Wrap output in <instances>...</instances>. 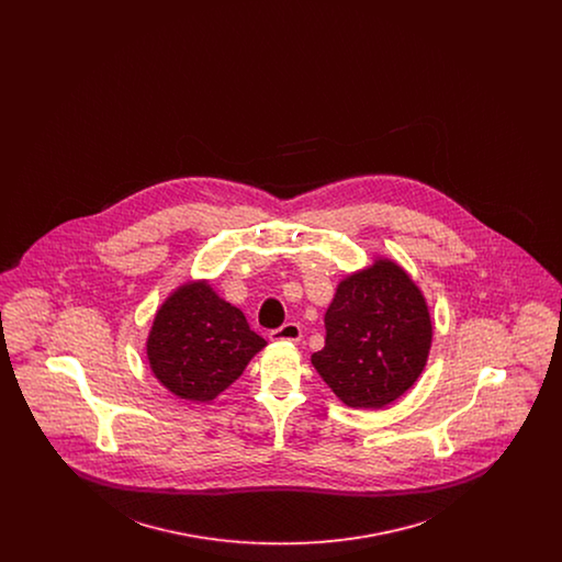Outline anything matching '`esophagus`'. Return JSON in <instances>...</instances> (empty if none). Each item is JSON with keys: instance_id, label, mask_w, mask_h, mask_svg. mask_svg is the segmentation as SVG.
Returning a JSON list of instances; mask_svg holds the SVG:
<instances>
[{"instance_id": "34e87169", "label": "esophagus", "mask_w": 562, "mask_h": 562, "mask_svg": "<svg viewBox=\"0 0 562 562\" xmlns=\"http://www.w3.org/2000/svg\"><path fill=\"white\" fill-rule=\"evenodd\" d=\"M269 339L271 341H294L296 344L301 339V326L296 322H286L280 328L271 330Z\"/></svg>"}]
</instances>
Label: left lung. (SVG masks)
<instances>
[{
    "label": "left lung",
    "mask_w": 562,
    "mask_h": 562,
    "mask_svg": "<svg viewBox=\"0 0 562 562\" xmlns=\"http://www.w3.org/2000/svg\"><path fill=\"white\" fill-rule=\"evenodd\" d=\"M324 326V348L312 364L351 408H383L401 398L428 362L426 296L390 259L339 282Z\"/></svg>",
    "instance_id": "obj_1"
}]
</instances>
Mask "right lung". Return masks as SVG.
Returning <instances> with one entry per match:
<instances>
[{
	"instance_id": "right-lung-1",
	"label": "right lung",
	"mask_w": 562,
	"mask_h": 562,
	"mask_svg": "<svg viewBox=\"0 0 562 562\" xmlns=\"http://www.w3.org/2000/svg\"><path fill=\"white\" fill-rule=\"evenodd\" d=\"M238 307L206 280L179 286L161 303L147 339V358L161 385L191 402L227 390L250 358L266 348Z\"/></svg>"
}]
</instances>
